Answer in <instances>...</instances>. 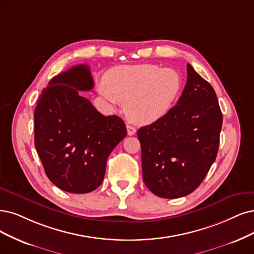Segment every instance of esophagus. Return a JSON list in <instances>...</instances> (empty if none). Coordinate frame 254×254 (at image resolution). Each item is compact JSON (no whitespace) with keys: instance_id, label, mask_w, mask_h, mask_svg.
Here are the masks:
<instances>
[{"instance_id":"1","label":"esophagus","mask_w":254,"mask_h":254,"mask_svg":"<svg viewBox=\"0 0 254 254\" xmlns=\"http://www.w3.org/2000/svg\"><path fill=\"white\" fill-rule=\"evenodd\" d=\"M127 135H129V136H133L136 133V128L129 125L127 126Z\"/></svg>"}]
</instances>
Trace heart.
I'll list each match as a JSON object with an SVG mask.
<instances>
[{
  "label": "heart",
  "mask_w": 254,
  "mask_h": 254,
  "mask_svg": "<svg viewBox=\"0 0 254 254\" xmlns=\"http://www.w3.org/2000/svg\"><path fill=\"white\" fill-rule=\"evenodd\" d=\"M106 80L98 84L100 95L111 103L126 102L127 118L139 125L163 118L182 88L179 72L147 64L112 69Z\"/></svg>",
  "instance_id": "b5f03b06"
}]
</instances>
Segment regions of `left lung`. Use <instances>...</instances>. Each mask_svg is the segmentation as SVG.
<instances>
[{
	"instance_id": "1",
	"label": "left lung",
	"mask_w": 254,
	"mask_h": 254,
	"mask_svg": "<svg viewBox=\"0 0 254 254\" xmlns=\"http://www.w3.org/2000/svg\"><path fill=\"white\" fill-rule=\"evenodd\" d=\"M222 122L211 84L187 64V81L177 105L137 132L147 189L165 199L196 190L217 157Z\"/></svg>"
}]
</instances>
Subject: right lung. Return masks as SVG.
Here are the masks:
<instances>
[{"label": "right lung", "instance_id": "obj_1", "mask_svg": "<svg viewBox=\"0 0 254 254\" xmlns=\"http://www.w3.org/2000/svg\"><path fill=\"white\" fill-rule=\"evenodd\" d=\"M93 87L88 65H74L49 81L34 111V144L45 173L72 193L97 189L108 157L127 136L124 120L103 116L79 94Z\"/></svg>", "mask_w": 254, "mask_h": 254}]
</instances>
